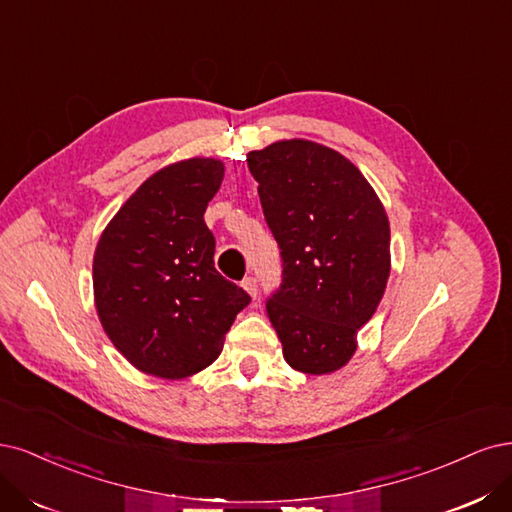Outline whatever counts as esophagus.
Segmentation results:
<instances>
[{"instance_id": "1", "label": "esophagus", "mask_w": 512, "mask_h": 512, "mask_svg": "<svg viewBox=\"0 0 512 512\" xmlns=\"http://www.w3.org/2000/svg\"><path fill=\"white\" fill-rule=\"evenodd\" d=\"M242 287L246 289V293H249L253 300L257 298V280H255L253 276H246V278L242 280Z\"/></svg>"}]
</instances>
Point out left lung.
<instances>
[{
  "label": "left lung",
  "instance_id": "8db88e82",
  "mask_svg": "<svg viewBox=\"0 0 512 512\" xmlns=\"http://www.w3.org/2000/svg\"><path fill=\"white\" fill-rule=\"evenodd\" d=\"M246 161L283 259L266 308L287 364L304 374L340 370L387 287V212L364 174L323 144L280 140Z\"/></svg>",
  "mask_w": 512,
  "mask_h": 512
}]
</instances>
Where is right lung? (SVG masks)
I'll return each mask as SVG.
<instances>
[{
    "instance_id": "add662e5",
    "label": "right lung",
    "mask_w": 512,
    "mask_h": 512,
    "mask_svg": "<svg viewBox=\"0 0 512 512\" xmlns=\"http://www.w3.org/2000/svg\"><path fill=\"white\" fill-rule=\"evenodd\" d=\"M223 174V163L210 157L155 172L97 242V315L112 344L144 374L174 381L208 368L251 302L214 268V236L204 223Z\"/></svg>"
}]
</instances>
